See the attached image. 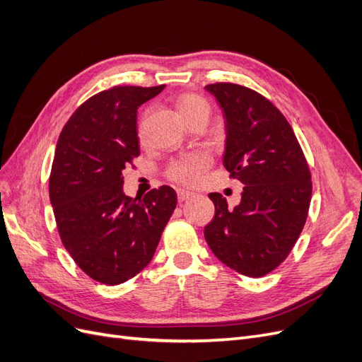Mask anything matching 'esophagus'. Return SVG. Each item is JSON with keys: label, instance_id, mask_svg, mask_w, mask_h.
Instances as JSON below:
<instances>
[{"label": "esophagus", "instance_id": "esophagus-1", "mask_svg": "<svg viewBox=\"0 0 362 362\" xmlns=\"http://www.w3.org/2000/svg\"><path fill=\"white\" fill-rule=\"evenodd\" d=\"M193 196H194V193H193V192H189V190H182V189H180V190H178V201H180V202L187 201V199L193 198Z\"/></svg>", "mask_w": 362, "mask_h": 362}]
</instances>
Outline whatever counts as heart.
<instances>
[{
	"label": "heart",
	"instance_id": "obj_1",
	"mask_svg": "<svg viewBox=\"0 0 362 362\" xmlns=\"http://www.w3.org/2000/svg\"><path fill=\"white\" fill-rule=\"evenodd\" d=\"M178 110L184 119L193 115L199 107L206 105L201 96L193 93H184L178 98ZM211 158L205 152H196L182 160L175 161L169 168V178L182 185H198L204 177L206 169L210 168Z\"/></svg>",
	"mask_w": 362,
	"mask_h": 362
}]
</instances>
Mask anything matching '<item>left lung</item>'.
Instances as JSON below:
<instances>
[{
    "label": "left lung",
    "instance_id": "8db88e82",
    "mask_svg": "<svg viewBox=\"0 0 362 362\" xmlns=\"http://www.w3.org/2000/svg\"><path fill=\"white\" fill-rule=\"evenodd\" d=\"M225 117L223 166L245 187L228 206L210 193L214 218L204 229L213 254L250 278L275 270L288 257L308 216V163L287 119L267 98L234 83L208 84Z\"/></svg>",
    "mask_w": 362,
    "mask_h": 362
}]
</instances>
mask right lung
I'll return each mask as SVG.
<instances>
[{
  "instance_id": "right-lung-1",
  "label": "right lung",
  "mask_w": 362,
  "mask_h": 362,
  "mask_svg": "<svg viewBox=\"0 0 362 362\" xmlns=\"http://www.w3.org/2000/svg\"><path fill=\"white\" fill-rule=\"evenodd\" d=\"M164 89L115 86L83 103L63 127L49 175L62 243L92 279L117 286L144 270L177 206L169 185L144 199L124 193V169L140 154L137 108Z\"/></svg>"
}]
</instances>
